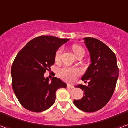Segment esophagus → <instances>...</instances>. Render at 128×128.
Here are the masks:
<instances>
[{
  "instance_id": "esophagus-1",
  "label": "esophagus",
  "mask_w": 128,
  "mask_h": 128,
  "mask_svg": "<svg viewBox=\"0 0 128 128\" xmlns=\"http://www.w3.org/2000/svg\"><path fill=\"white\" fill-rule=\"evenodd\" d=\"M67 88H68V89H73L74 86H72V85H69V84H68V85H67Z\"/></svg>"
}]
</instances>
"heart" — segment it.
<instances>
[{"mask_svg": "<svg viewBox=\"0 0 128 128\" xmlns=\"http://www.w3.org/2000/svg\"><path fill=\"white\" fill-rule=\"evenodd\" d=\"M72 50L73 51L74 54L75 56H77L80 53H84L85 54V51L83 50V48L81 47L78 45H74L72 47ZM63 52V49L60 47L58 50H57L55 54V61L56 62L60 61L61 60L62 54ZM81 70L79 69L74 68H68V67H64L60 69L58 71V74L59 76L61 77L63 80L68 82H74L76 81L79 75H81Z\"/></svg>", "mask_w": 128, "mask_h": 128, "instance_id": "heart-1", "label": "heart"}]
</instances>
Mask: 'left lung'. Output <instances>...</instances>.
<instances>
[{"label": "left lung", "mask_w": 128, "mask_h": 128, "mask_svg": "<svg viewBox=\"0 0 128 128\" xmlns=\"http://www.w3.org/2000/svg\"><path fill=\"white\" fill-rule=\"evenodd\" d=\"M90 53L92 64L82 77L88 86H77L84 91L81 100L74 104L84 112H93L102 108L110 100L115 90L119 68L114 52L102 41L94 38H84Z\"/></svg>", "instance_id": "8db88e82"}]
</instances>
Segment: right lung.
<instances>
[{
    "mask_svg": "<svg viewBox=\"0 0 128 128\" xmlns=\"http://www.w3.org/2000/svg\"><path fill=\"white\" fill-rule=\"evenodd\" d=\"M68 39L40 36L28 42L18 54L11 67L12 88L24 107L35 112L46 110L54 104L56 91L66 88L59 78L52 82L44 77L46 70L55 63V54Z\"/></svg>",
    "mask_w": 128,
    "mask_h": 128,
    "instance_id": "1",
    "label": "right lung"
}]
</instances>
